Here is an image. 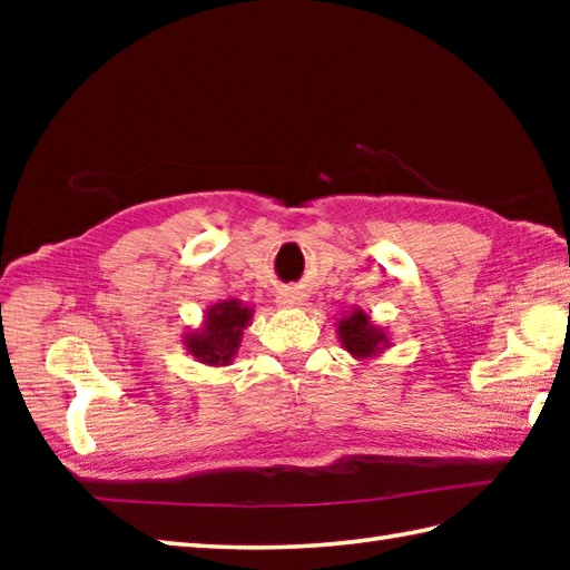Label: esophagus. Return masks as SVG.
Wrapping results in <instances>:
<instances>
[{
  "mask_svg": "<svg viewBox=\"0 0 570 570\" xmlns=\"http://www.w3.org/2000/svg\"><path fill=\"white\" fill-rule=\"evenodd\" d=\"M278 301H282L284 306H298L301 301H304V294L296 292V288H286V292L278 294Z\"/></svg>",
  "mask_w": 570,
  "mask_h": 570,
  "instance_id": "1",
  "label": "esophagus"
}]
</instances>
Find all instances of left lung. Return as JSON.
I'll return each instance as SVG.
<instances>
[{"instance_id":"obj_1","label":"left lung","mask_w":570,"mask_h":570,"mask_svg":"<svg viewBox=\"0 0 570 570\" xmlns=\"http://www.w3.org/2000/svg\"><path fill=\"white\" fill-rule=\"evenodd\" d=\"M345 316L337 321V337L341 345L347 350L355 360H374L380 357L384 350H390V333L382 325L370 318V313L353 306L350 311H343Z\"/></svg>"}]
</instances>
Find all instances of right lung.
Instances as JSON below:
<instances>
[{"label": "right lung", "instance_id": "obj_1", "mask_svg": "<svg viewBox=\"0 0 570 570\" xmlns=\"http://www.w3.org/2000/svg\"><path fill=\"white\" fill-rule=\"evenodd\" d=\"M254 308L245 301L225 298L208 306L203 313V323L198 328L184 333V347L190 357H196L203 365L210 367H227L242 343V331L252 323Z\"/></svg>", "mask_w": 570, "mask_h": 570}]
</instances>
